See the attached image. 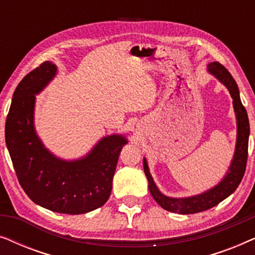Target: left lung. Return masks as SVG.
Here are the masks:
<instances>
[{
  "label": "left lung",
  "mask_w": 255,
  "mask_h": 255,
  "mask_svg": "<svg viewBox=\"0 0 255 255\" xmlns=\"http://www.w3.org/2000/svg\"><path fill=\"white\" fill-rule=\"evenodd\" d=\"M209 71L215 74L221 80V82L228 87L230 94L233 99V107H235L237 125H238V134H237V146L233 161L230 167V172L225 179L215 187L214 189L207 193L197 195V196L188 198H172L162 195L156 188L155 183L149 174L148 166L144 160V172L148 180V189L154 198L156 203L167 211L176 212V214L191 215L202 212L214 208L215 205L221 203L223 200L230 196L242 182L244 174H245L247 156H249V135H250V122L247 117L245 107L243 106L239 97L238 86L230 74V72L219 62L215 61L209 65Z\"/></svg>",
  "instance_id": "obj_1"
}]
</instances>
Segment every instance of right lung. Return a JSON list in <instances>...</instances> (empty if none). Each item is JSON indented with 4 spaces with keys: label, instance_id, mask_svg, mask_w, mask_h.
<instances>
[{
    "label": "right lung",
    "instance_id": "right-lung-1",
    "mask_svg": "<svg viewBox=\"0 0 255 255\" xmlns=\"http://www.w3.org/2000/svg\"><path fill=\"white\" fill-rule=\"evenodd\" d=\"M57 67L45 61L24 76L13 93L5 122V142L17 179L34 203L60 214L80 215L102 207L125 138H103L86 158L62 161L44 148L33 128L34 94L53 78Z\"/></svg>",
    "mask_w": 255,
    "mask_h": 255
}]
</instances>
